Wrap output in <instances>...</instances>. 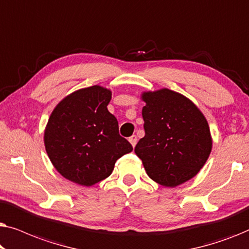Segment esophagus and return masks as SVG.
Masks as SVG:
<instances>
[{
	"mask_svg": "<svg viewBox=\"0 0 249 249\" xmlns=\"http://www.w3.org/2000/svg\"><path fill=\"white\" fill-rule=\"evenodd\" d=\"M137 141H138L137 136H135V135L131 136V137L129 138V142H130V144L132 145V147H135L136 144H137Z\"/></svg>",
	"mask_w": 249,
	"mask_h": 249,
	"instance_id": "esophagus-1",
	"label": "esophagus"
}]
</instances>
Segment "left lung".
<instances>
[{"label": "left lung", "instance_id": "obj_1", "mask_svg": "<svg viewBox=\"0 0 249 249\" xmlns=\"http://www.w3.org/2000/svg\"><path fill=\"white\" fill-rule=\"evenodd\" d=\"M145 136L135 147L149 178L176 187L194 178L212 151V136L202 111L168 88L142 91Z\"/></svg>", "mask_w": 249, "mask_h": 249}]
</instances>
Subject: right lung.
Masks as SVG:
<instances>
[{
    "label": "right lung",
    "mask_w": 249,
    "mask_h": 249,
    "mask_svg": "<svg viewBox=\"0 0 249 249\" xmlns=\"http://www.w3.org/2000/svg\"><path fill=\"white\" fill-rule=\"evenodd\" d=\"M112 91L95 85L60 101L44 131V145L63 178L81 186L107 179L132 146L119 135L117 118L107 110Z\"/></svg>",
    "instance_id": "1"
}]
</instances>
